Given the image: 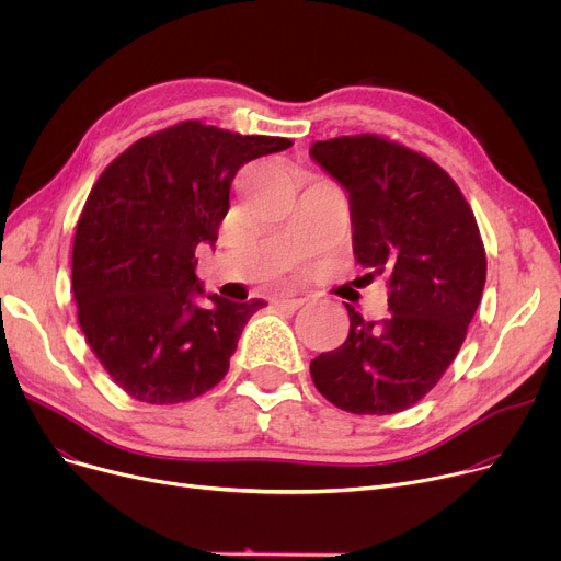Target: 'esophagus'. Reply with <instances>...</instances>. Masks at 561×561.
<instances>
[{
    "mask_svg": "<svg viewBox=\"0 0 561 561\" xmlns=\"http://www.w3.org/2000/svg\"><path fill=\"white\" fill-rule=\"evenodd\" d=\"M305 305V300L302 298H277L275 300V309L277 311H298L300 307Z\"/></svg>",
    "mask_w": 561,
    "mask_h": 561,
    "instance_id": "esophagus-1",
    "label": "esophagus"
}]
</instances>
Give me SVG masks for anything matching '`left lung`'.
I'll list each match as a JSON object with an SVG mask.
<instances>
[{
  "instance_id": "1",
  "label": "left lung",
  "mask_w": 561,
  "mask_h": 561,
  "mask_svg": "<svg viewBox=\"0 0 561 561\" xmlns=\"http://www.w3.org/2000/svg\"><path fill=\"white\" fill-rule=\"evenodd\" d=\"M309 157L347 195L352 252L389 284L387 320L345 305L341 347L311 362L316 389L350 414L416 404L457 357L486 282L473 211L446 170L379 136L316 140Z\"/></svg>"
}]
</instances>
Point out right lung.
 Here are the masks:
<instances>
[{"mask_svg": "<svg viewBox=\"0 0 561 561\" xmlns=\"http://www.w3.org/2000/svg\"><path fill=\"white\" fill-rule=\"evenodd\" d=\"M290 145L188 121L140 138L100 174L75 231L72 293L88 345L131 398L186 402L229 370L265 302L204 293L195 250L218 241L239 168Z\"/></svg>", "mask_w": 561, "mask_h": 561, "instance_id": "add662e5", "label": "right lung"}]
</instances>
